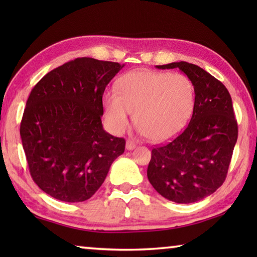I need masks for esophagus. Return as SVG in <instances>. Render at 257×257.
I'll return each instance as SVG.
<instances>
[{"label":"esophagus","instance_id":"obj_1","mask_svg":"<svg viewBox=\"0 0 257 257\" xmlns=\"http://www.w3.org/2000/svg\"><path fill=\"white\" fill-rule=\"evenodd\" d=\"M135 147H136V144H135L134 142H132V141H127V143H125V149H127L128 151H132V150H134Z\"/></svg>","mask_w":257,"mask_h":257}]
</instances>
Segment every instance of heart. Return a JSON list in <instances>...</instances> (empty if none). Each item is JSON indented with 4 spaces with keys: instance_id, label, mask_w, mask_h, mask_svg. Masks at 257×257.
<instances>
[{
    "instance_id": "obj_1",
    "label": "heart",
    "mask_w": 257,
    "mask_h": 257,
    "mask_svg": "<svg viewBox=\"0 0 257 257\" xmlns=\"http://www.w3.org/2000/svg\"><path fill=\"white\" fill-rule=\"evenodd\" d=\"M103 106L113 132L127 128L135 112L138 132L151 142L161 143L177 136L188 122L195 106V88L182 73L132 71L116 82V92L104 93Z\"/></svg>"
}]
</instances>
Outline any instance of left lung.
<instances>
[{"label":"left lung","instance_id":"obj_1","mask_svg":"<svg viewBox=\"0 0 257 257\" xmlns=\"http://www.w3.org/2000/svg\"><path fill=\"white\" fill-rule=\"evenodd\" d=\"M156 68H179L193 82L195 106L184 133L152 150L147 178L169 201L198 202L227 177L238 137L231 96L222 82L195 64L180 61Z\"/></svg>","mask_w":257,"mask_h":257}]
</instances>
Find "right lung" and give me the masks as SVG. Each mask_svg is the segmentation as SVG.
<instances>
[{"mask_svg":"<svg viewBox=\"0 0 257 257\" xmlns=\"http://www.w3.org/2000/svg\"><path fill=\"white\" fill-rule=\"evenodd\" d=\"M123 67L79 58L50 71L33 88L20 136L33 180L50 196L87 201L124 152V139L102 124L103 93Z\"/></svg>","mask_w":257,"mask_h":257,"instance_id":"add662e5","label":"right lung"}]
</instances>
